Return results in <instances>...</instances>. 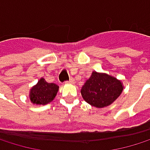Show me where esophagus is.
<instances>
[{"label":"esophagus","instance_id":"1","mask_svg":"<svg viewBox=\"0 0 150 150\" xmlns=\"http://www.w3.org/2000/svg\"><path fill=\"white\" fill-rule=\"evenodd\" d=\"M66 83H74V78H70L69 81H67Z\"/></svg>","mask_w":150,"mask_h":150}]
</instances>
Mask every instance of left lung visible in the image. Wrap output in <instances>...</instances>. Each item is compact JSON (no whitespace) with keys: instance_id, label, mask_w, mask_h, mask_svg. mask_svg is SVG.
Segmentation results:
<instances>
[{"instance_id":"obj_1","label":"left lung","mask_w":150,"mask_h":150,"mask_svg":"<svg viewBox=\"0 0 150 150\" xmlns=\"http://www.w3.org/2000/svg\"><path fill=\"white\" fill-rule=\"evenodd\" d=\"M124 90L120 80L105 73L93 71L81 89L83 100L98 108L111 105Z\"/></svg>"}]
</instances>
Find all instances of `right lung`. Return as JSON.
<instances>
[{
  "instance_id": "1",
  "label": "right lung",
  "mask_w": 150,
  "mask_h": 150,
  "mask_svg": "<svg viewBox=\"0 0 150 150\" xmlns=\"http://www.w3.org/2000/svg\"><path fill=\"white\" fill-rule=\"evenodd\" d=\"M59 91V86L53 83H47L44 78H41L38 83L31 88L29 98L33 104L46 105L51 102Z\"/></svg>"
}]
</instances>
